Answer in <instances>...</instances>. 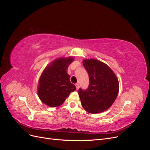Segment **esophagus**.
<instances>
[{
    "label": "esophagus",
    "mask_w": 150,
    "mask_h": 150,
    "mask_svg": "<svg viewBox=\"0 0 150 150\" xmlns=\"http://www.w3.org/2000/svg\"><path fill=\"white\" fill-rule=\"evenodd\" d=\"M76 89H77V90H78L79 89V84H76Z\"/></svg>",
    "instance_id": "1"
}]
</instances>
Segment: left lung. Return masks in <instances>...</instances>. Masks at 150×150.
<instances>
[{
    "label": "left lung",
    "instance_id": "1",
    "mask_svg": "<svg viewBox=\"0 0 150 150\" xmlns=\"http://www.w3.org/2000/svg\"><path fill=\"white\" fill-rule=\"evenodd\" d=\"M87 71L89 85L86 90L79 89L81 105L91 114L103 112L110 108L119 92V82L115 72L105 63L94 59L83 61Z\"/></svg>",
    "mask_w": 150,
    "mask_h": 150
}]
</instances>
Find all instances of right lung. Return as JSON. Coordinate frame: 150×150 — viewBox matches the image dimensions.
I'll list each match as a JSON object with an SVG mask.
<instances>
[{"instance_id": "add662e5", "label": "right lung", "mask_w": 150, "mask_h": 150, "mask_svg": "<svg viewBox=\"0 0 150 150\" xmlns=\"http://www.w3.org/2000/svg\"><path fill=\"white\" fill-rule=\"evenodd\" d=\"M73 61L72 57L57 58L43 71L39 80L38 94L40 101L47 106H59L70 93L76 89L67 73L68 66Z\"/></svg>"}]
</instances>
